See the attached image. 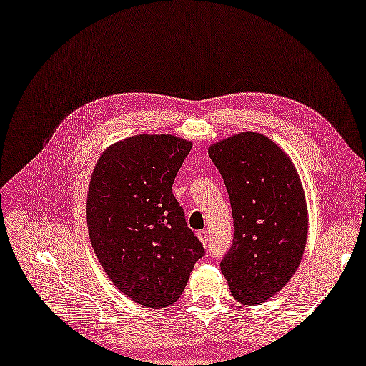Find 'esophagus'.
Returning a JSON list of instances; mask_svg holds the SVG:
<instances>
[{
	"label": "esophagus",
	"mask_w": 366,
	"mask_h": 366,
	"mask_svg": "<svg viewBox=\"0 0 366 366\" xmlns=\"http://www.w3.org/2000/svg\"><path fill=\"white\" fill-rule=\"evenodd\" d=\"M197 236H199L200 242H202L204 247H209V237H208V232H206V230H200V232H197Z\"/></svg>",
	"instance_id": "1"
}]
</instances>
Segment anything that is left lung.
<instances>
[{"label":"left lung","instance_id":"obj_1","mask_svg":"<svg viewBox=\"0 0 366 366\" xmlns=\"http://www.w3.org/2000/svg\"><path fill=\"white\" fill-rule=\"evenodd\" d=\"M230 197L233 244L221 260L233 297L257 305L293 277L308 233L299 174L271 139L241 133L209 148Z\"/></svg>","mask_w":366,"mask_h":366}]
</instances>
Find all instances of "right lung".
<instances>
[{
	"label": "right lung",
	"instance_id": "right-lung-1",
	"mask_svg": "<svg viewBox=\"0 0 366 366\" xmlns=\"http://www.w3.org/2000/svg\"><path fill=\"white\" fill-rule=\"evenodd\" d=\"M189 149L170 134L133 136L103 152L89 182L92 248L110 281L148 308L174 304L204 256L172 192Z\"/></svg>",
	"mask_w": 366,
	"mask_h": 366
}]
</instances>
